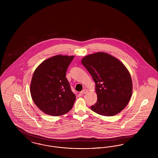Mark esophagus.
I'll return each instance as SVG.
<instances>
[{
  "mask_svg": "<svg viewBox=\"0 0 158 158\" xmlns=\"http://www.w3.org/2000/svg\"><path fill=\"white\" fill-rule=\"evenodd\" d=\"M87 92H88V90H87V89H84V90H83L81 92V94H86Z\"/></svg>",
  "mask_w": 158,
  "mask_h": 158,
  "instance_id": "obj_1",
  "label": "esophagus"
}]
</instances>
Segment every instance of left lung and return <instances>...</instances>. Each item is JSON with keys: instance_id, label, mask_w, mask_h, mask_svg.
I'll use <instances>...</instances> for the list:
<instances>
[{"instance_id": "1", "label": "left lung", "mask_w": 158, "mask_h": 158, "mask_svg": "<svg viewBox=\"0 0 158 158\" xmlns=\"http://www.w3.org/2000/svg\"><path fill=\"white\" fill-rule=\"evenodd\" d=\"M82 63L95 83L98 99L90 109L104 116L120 113L127 105L133 90L127 68L120 60L104 52L84 57Z\"/></svg>"}]
</instances>
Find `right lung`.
Returning <instances> with one entry per match:
<instances>
[{"label":"right lung","instance_id":"right-lung-1","mask_svg":"<svg viewBox=\"0 0 158 158\" xmlns=\"http://www.w3.org/2000/svg\"><path fill=\"white\" fill-rule=\"evenodd\" d=\"M74 56L57 55L43 61L35 70L30 85L31 97L46 114L60 116L68 113L75 101L66 77Z\"/></svg>","mask_w":158,"mask_h":158}]
</instances>
